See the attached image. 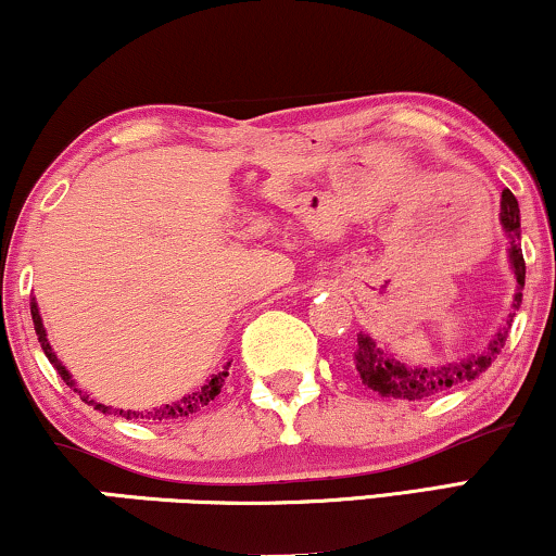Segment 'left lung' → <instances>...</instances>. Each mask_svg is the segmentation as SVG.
Instances as JSON below:
<instances>
[{"label":"left lung","instance_id":"left-lung-1","mask_svg":"<svg viewBox=\"0 0 556 556\" xmlns=\"http://www.w3.org/2000/svg\"><path fill=\"white\" fill-rule=\"evenodd\" d=\"M519 218H521L519 201H516V197L509 189H504L502 224H504L506 233L511 237L509 260H511V269L516 275V281H519V292H516V296H514V312L509 315V323H506L504 330L496 332L494 340H491L479 355L464 357L458 365H441V367H405L403 363H397L395 357H390L372 338H367V334H357L355 367L367 388L375 390V393H380L382 397L426 401V397L445 393L448 388H456V386H460V382L479 378L481 372L489 370V365L494 363L496 355L502 353L506 345L511 319L521 304V289H523V277H527V264H523V254L519 247V237H521Z\"/></svg>","mask_w":556,"mask_h":556}]
</instances>
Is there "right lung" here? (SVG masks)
Instances as JSON below:
<instances>
[{"label": "right lung", "instance_id": "right-lung-1", "mask_svg": "<svg viewBox=\"0 0 556 556\" xmlns=\"http://www.w3.org/2000/svg\"><path fill=\"white\" fill-rule=\"evenodd\" d=\"M29 309H33L35 332H37V340H40V345H42V350H45L47 359H50V363L54 365V370H58L60 378L65 380L70 388H75V380L70 378V372L65 370V367L60 365L58 355L52 353L50 342H47V334H45V327H42V319H40V309H37V304H35V302L29 304ZM229 365H231V363H229ZM229 365H226L224 370L218 372V375H214V378H211V380L206 382V386H203L201 390H197V393H191V395L181 397V401H178V403L163 405V408H155V410H148V413H136V410H115V408H111V405L96 403V401H90V397H85V395H83V401L88 403V405H96V410H100V413H111V410H113L115 416H123V418H128V420H132V418H146V420H178V418H189V416H193V413H199V410L203 408V405H208L211 401H214V397H216L218 393H222L226 375H229ZM75 390H77V388H75ZM77 393H80V390H77Z\"/></svg>", "mask_w": 556, "mask_h": 556}]
</instances>
